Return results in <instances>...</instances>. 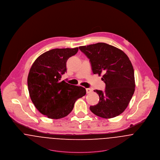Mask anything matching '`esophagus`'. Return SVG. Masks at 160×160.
Wrapping results in <instances>:
<instances>
[{
  "mask_svg": "<svg viewBox=\"0 0 160 160\" xmlns=\"http://www.w3.org/2000/svg\"><path fill=\"white\" fill-rule=\"evenodd\" d=\"M86 93H87V94L91 93V92L92 91V89H90V88H86Z\"/></svg>",
  "mask_w": 160,
  "mask_h": 160,
  "instance_id": "1",
  "label": "esophagus"
}]
</instances>
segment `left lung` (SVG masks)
I'll return each mask as SVG.
<instances>
[{
    "instance_id": "8db88e82",
    "label": "left lung",
    "mask_w": 160,
    "mask_h": 160,
    "mask_svg": "<svg viewBox=\"0 0 160 160\" xmlns=\"http://www.w3.org/2000/svg\"><path fill=\"white\" fill-rule=\"evenodd\" d=\"M79 49L89 59L94 74L103 75L105 91L94 90L99 102L91 106L95 115L103 118L115 117L124 111L135 91L134 71L129 57L121 49L105 43Z\"/></svg>"
}]
</instances>
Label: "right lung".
Returning a JSON list of instances; mask_svg holds the SVG:
<instances>
[{
	"label": "right lung",
	"mask_w": 160,
	"mask_h": 160,
	"mask_svg": "<svg viewBox=\"0 0 160 160\" xmlns=\"http://www.w3.org/2000/svg\"><path fill=\"white\" fill-rule=\"evenodd\" d=\"M78 48L53 49L40 55L33 63L28 76L30 98L42 114L59 119L71 112L76 100L86 93L82 86L61 81L66 72L68 59Z\"/></svg>",
	"instance_id": "right-lung-1"
}]
</instances>
